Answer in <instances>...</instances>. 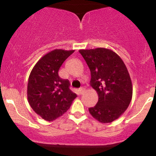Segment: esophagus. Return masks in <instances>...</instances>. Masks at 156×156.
I'll use <instances>...</instances> for the list:
<instances>
[{
    "mask_svg": "<svg viewBox=\"0 0 156 156\" xmlns=\"http://www.w3.org/2000/svg\"><path fill=\"white\" fill-rule=\"evenodd\" d=\"M79 93L80 94H83L84 93V92H85V88H84V87H80V88L79 89Z\"/></svg>",
    "mask_w": 156,
    "mask_h": 156,
    "instance_id": "1",
    "label": "esophagus"
}]
</instances>
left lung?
I'll return each mask as SVG.
<instances>
[{
	"label": "left lung",
	"mask_w": 156,
	"mask_h": 156,
	"mask_svg": "<svg viewBox=\"0 0 156 156\" xmlns=\"http://www.w3.org/2000/svg\"><path fill=\"white\" fill-rule=\"evenodd\" d=\"M79 53L90 69V85L98 94V102L89 112L100 122H112L125 112L132 99L133 87L126 66L117 53L106 48Z\"/></svg>",
	"instance_id": "1"
}]
</instances>
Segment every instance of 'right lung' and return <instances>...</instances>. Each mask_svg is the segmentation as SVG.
Here are the masks:
<instances>
[{
  "instance_id": "add662e5",
  "label": "right lung",
  "mask_w": 156,
  "mask_h": 156,
  "mask_svg": "<svg viewBox=\"0 0 156 156\" xmlns=\"http://www.w3.org/2000/svg\"><path fill=\"white\" fill-rule=\"evenodd\" d=\"M74 51L55 49L42 56L28 78L27 96L30 105L44 120H55L69 108L77 95L69 89V81L58 73Z\"/></svg>"
}]
</instances>
